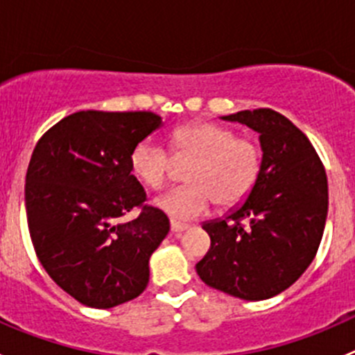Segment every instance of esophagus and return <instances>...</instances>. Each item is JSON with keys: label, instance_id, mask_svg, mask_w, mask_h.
I'll return each mask as SVG.
<instances>
[{"label": "esophagus", "instance_id": "34e87169", "mask_svg": "<svg viewBox=\"0 0 355 355\" xmlns=\"http://www.w3.org/2000/svg\"><path fill=\"white\" fill-rule=\"evenodd\" d=\"M170 227H171V232H175V234H180V232L187 230V228H189V225H187V223H180V221H175V220H171Z\"/></svg>", "mask_w": 355, "mask_h": 355}]
</instances>
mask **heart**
Returning <instances> with one entry per match:
<instances>
[{
	"label": "heart",
	"instance_id": "heart-1",
	"mask_svg": "<svg viewBox=\"0 0 355 355\" xmlns=\"http://www.w3.org/2000/svg\"><path fill=\"white\" fill-rule=\"evenodd\" d=\"M170 153L156 142H137L130 153L132 175L151 191L173 178L177 163L192 161L185 171L189 185L156 200L157 207L178 220L206 213L211 202L221 211L241 206L252 194L263 171V149L256 137L237 134L230 125L194 120L170 132Z\"/></svg>",
	"mask_w": 355,
	"mask_h": 355
}]
</instances>
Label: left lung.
<instances>
[{
  "label": "left lung",
  "instance_id": "8db88e82",
  "mask_svg": "<svg viewBox=\"0 0 355 355\" xmlns=\"http://www.w3.org/2000/svg\"><path fill=\"white\" fill-rule=\"evenodd\" d=\"M259 132L263 171L249 199L225 220L196 264L204 284L244 300L278 295L313 263L328 213L327 171L302 130L270 108L223 116Z\"/></svg>",
  "mask_w": 355,
  "mask_h": 355
}]
</instances>
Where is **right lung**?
Returning a JSON list of instances; mask_svg holds the SVG:
<instances>
[{
	"instance_id": "right-lung-1",
	"label": "right lung",
	"mask_w": 355,
	"mask_h": 355,
	"mask_svg": "<svg viewBox=\"0 0 355 355\" xmlns=\"http://www.w3.org/2000/svg\"><path fill=\"white\" fill-rule=\"evenodd\" d=\"M161 125L153 111H78L42 134L25 177L35 256L80 304L110 309L144 292L149 257L168 230L130 170L137 142ZM130 210L138 216L125 224Z\"/></svg>"
}]
</instances>
